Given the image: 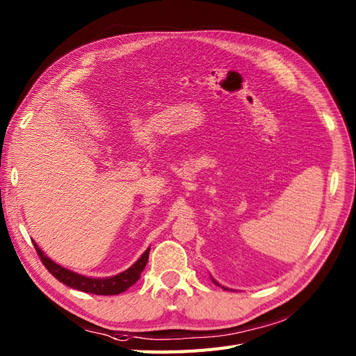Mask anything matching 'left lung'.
Returning <instances> with one entry per match:
<instances>
[{
	"label": "left lung",
	"mask_w": 356,
	"mask_h": 356,
	"mask_svg": "<svg viewBox=\"0 0 356 356\" xmlns=\"http://www.w3.org/2000/svg\"><path fill=\"white\" fill-rule=\"evenodd\" d=\"M214 282H216V281H214ZM216 284H217V282H216ZM217 285H219V284H217Z\"/></svg>",
	"instance_id": "1"
}]
</instances>
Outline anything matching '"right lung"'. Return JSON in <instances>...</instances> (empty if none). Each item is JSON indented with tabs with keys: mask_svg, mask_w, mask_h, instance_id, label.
I'll use <instances>...</instances> for the list:
<instances>
[{
	"mask_svg": "<svg viewBox=\"0 0 356 356\" xmlns=\"http://www.w3.org/2000/svg\"><path fill=\"white\" fill-rule=\"evenodd\" d=\"M35 248H37V253L42 261V265L57 281H60L65 285L71 286V289L84 291V293L97 294V296H113V294H120L127 289H130L133 284L139 281L140 275L147 263V259H149V248H147L142 254V257L137 260L130 269L115 275V277L97 280V278L83 277V275H78L72 270H67L59 265H56L53 260H50L47 256H44V253L37 245H35Z\"/></svg>",
	"mask_w": 356,
	"mask_h": 356,
	"instance_id": "right-lung-1",
	"label": "right lung"
}]
</instances>
